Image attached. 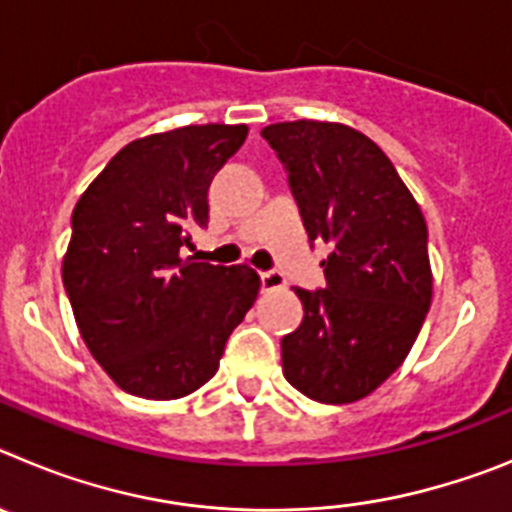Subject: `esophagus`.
Listing matches in <instances>:
<instances>
[{
	"mask_svg": "<svg viewBox=\"0 0 512 512\" xmlns=\"http://www.w3.org/2000/svg\"><path fill=\"white\" fill-rule=\"evenodd\" d=\"M259 279H261V289H266V292L287 287V282H284V277L279 274V271H261Z\"/></svg>",
	"mask_w": 512,
	"mask_h": 512,
	"instance_id": "1",
	"label": "esophagus"
}]
</instances>
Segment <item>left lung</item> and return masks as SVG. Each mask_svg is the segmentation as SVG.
Wrapping results in <instances>:
<instances>
[{
	"instance_id": "1",
	"label": "left lung",
	"mask_w": 512,
	"mask_h": 512,
	"mask_svg": "<svg viewBox=\"0 0 512 512\" xmlns=\"http://www.w3.org/2000/svg\"><path fill=\"white\" fill-rule=\"evenodd\" d=\"M261 135L287 171L310 241L333 246L325 289H295L305 318L282 338L284 377L325 405L361 400L405 361L431 307L425 217L359 130L297 120Z\"/></svg>"
}]
</instances>
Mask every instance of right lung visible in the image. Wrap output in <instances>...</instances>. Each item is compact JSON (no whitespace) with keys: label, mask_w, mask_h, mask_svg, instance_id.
<instances>
[{"label":"right lung","mask_w":512,"mask_h":512,"mask_svg":"<svg viewBox=\"0 0 512 512\" xmlns=\"http://www.w3.org/2000/svg\"><path fill=\"white\" fill-rule=\"evenodd\" d=\"M246 135V125H187L133 140L76 202L63 287L87 348L130 395L200 390L259 295L248 266L182 259L210 220L212 176Z\"/></svg>","instance_id":"add662e5"}]
</instances>
